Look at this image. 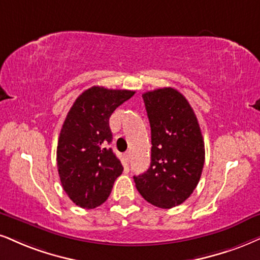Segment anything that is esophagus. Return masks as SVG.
Instances as JSON below:
<instances>
[{"mask_svg":"<svg viewBox=\"0 0 260 260\" xmlns=\"http://www.w3.org/2000/svg\"><path fill=\"white\" fill-rule=\"evenodd\" d=\"M124 156H125V159L127 160V161H130V159H131V153H130V152H125V153H124Z\"/></svg>","mask_w":260,"mask_h":260,"instance_id":"obj_1","label":"esophagus"}]
</instances>
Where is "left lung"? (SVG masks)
Masks as SVG:
<instances>
[{"label":"left lung","instance_id":"left-lung-1","mask_svg":"<svg viewBox=\"0 0 260 260\" xmlns=\"http://www.w3.org/2000/svg\"><path fill=\"white\" fill-rule=\"evenodd\" d=\"M152 135L150 166L134 176L145 200L160 208L184 203L200 181L205 145L197 115L187 99L174 88L142 95Z\"/></svg>","mask_w":260,"mask_h":260}]
</instances>
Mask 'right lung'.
I'll list each match as a JSON object with an SVG mask.
<instances>
[{
	"label": "right lung",
	"mask_w": 260,
	"mask_h": 260,
	"mask_svg": "<svg viewBox=\"0 0 260 260\" xmlns=\"http://www.w3.org/2000/svg\"><path fill=\"white\" fill-rule=\"evenodd\" d=\"M134 94L91 86L67 113L57 141L56 161L63 190L77 206L89 210L104 204L123 172L120 160L108 147L110 117Z\"/></svg>",
	"instance_id": "1"
}]
</instances>
